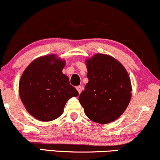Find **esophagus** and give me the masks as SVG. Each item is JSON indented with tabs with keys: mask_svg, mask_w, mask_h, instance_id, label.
Segmentation results:
<instances>
[{
	"mask_svg": "<svg viewBox=\"0 0 160 160\" xmlns=\"http://www.w3.org/2000/svg\"><path fill=\"white\" fill-rule=\"evenodd\" d=\"M77 90H78V92H79V94H80V92H81V91H82V87H81V86H77Z\"/></svg>",
	"mask_w": 160,
	"mask_h": 160,
	"instance_id": "obj_1",
	"label": "esophagus"
}]
</instances>
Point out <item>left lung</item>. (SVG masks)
<instances>
[{
  "label": "left lung",
  "instance_id": "left-lung-1",
  "mask_svg": "<svg viewBox=\"0 0 160 160\" xmlns=\"http://www.w3.org/2000/svg\"><path fill=\"white\" fill-rule=\"evenodd\" d=\"M88 82L79 96L86 116L99 124L119 118L131 98L130 78L124 66L108 55L98 53L86 61Z\"/></svg>",
  "mask_w": 160,
  "mask_h": 160
}]
</instances>
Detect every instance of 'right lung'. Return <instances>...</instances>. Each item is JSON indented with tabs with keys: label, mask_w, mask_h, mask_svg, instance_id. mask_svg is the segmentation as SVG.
Returning <instances> with one entry per match:
<instances>
[{
	"label": "right lung",
	"mask_w": 160,
	"mask_h": 160,
	"mask_svg": "<svg viewBox=\"0 0 160 160\" xmlns=\"http://www.w3.org/2000/svg\"><path fill=\"white\" fill-rule=\"evenodd\" d=\"M65 64L55 55H47L32 62L23 73L19 95L28 112L38 120L57 118L66 102L79 95L62 72Z\"/></svg>",
	"instance_id": "obj_1"
}]
</instances>
